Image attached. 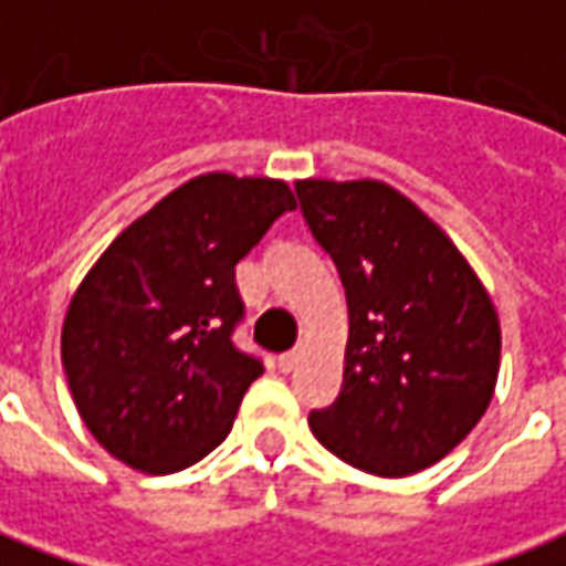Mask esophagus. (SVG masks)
Masks as SVG:
<instances>
[{
  "instance_id": "obj_1",
  "label": "esophagus",
  "mask_w": 566,
  "mask_h": 566,
  "mask_svg": "<svg viewBox=\"0 0 566 566\" xmlns=\"http://www.w3.org/2000/svg\"><path fill=\"white\" fill-rule=\"evenodd\" d=\"M296 364H300V348L279 355V369H282V373H294Z\"/></svg>"
}]
</instances>
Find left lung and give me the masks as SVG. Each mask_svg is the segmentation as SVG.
Returning a JSON list of instances; mask_svg holds the SVG:
<instances>
[{
	"instance_id": "left-lung-1",
	"label": "left lung",
	"mask_w": 566,
	"mask_h": 566,
	"mask_svg": "<svg viewBox=\"0 0 566 566\" xmlns=\"http://www.w3.org/2000/svg\"><path fill=\"white\" fill-rule=\"evenodd\" d=\"M296 197L348 300L343 388L308 412L312 433L364 473H418L485 416L497 312L449 235L394 187L308 178Z\"/></svg>"
}]
</instances>
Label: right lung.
<instances>
[{"label": "right lung", "mask_w": 566, "mask_h": 566, "mask_svg": "<svg viewBox=\"0 0 566 566\" xmlns=\"http://www.w3.org/2000/svg\"><path fill=\"white\" fill-rule=\"evenodd\" d=\"M294 209L284 181L199 175L87 272L63 324V369L84 424L115 458L178 473L227 439L263 373L233 343L245 321L235 263Z\"/></svg>", "instance_id": "right-lung-1"}]
</instances>
